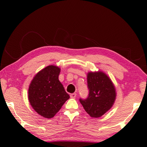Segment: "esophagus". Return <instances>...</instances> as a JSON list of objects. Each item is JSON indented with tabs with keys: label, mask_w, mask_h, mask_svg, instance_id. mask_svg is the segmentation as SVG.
I'll return each instance as SVG.
<instances>
[{
	"label": "esophagus",
	"mask_w": 147,
	"mask_h": 147,
	"mask_svg": "<svg viewBox=\"0 0 147 147\" xmlns=\"http://www.w3.org/2000/svg\"><path fill=\"white\" fill-rule=\"evenodd\" d=\"M70 96H71V98H76V93H72V94H71Z\"/></svg>",
	"instance_id": "34e87169"
}]
</instances>
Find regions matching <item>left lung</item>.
Here are the masks:
<instances>
[{"label": "left lung", "mask_w": 147, "mask_h": 147, "mask_svg": "<svg viewBox=\"0 0 147 147\" xmlns=\"http://www.w3.org/2000/svg\"><path fill=\"white\" fill-rule=\"evenodd\" d=\"M87 80L88 96L79 100L91 117H100L113 105L116 98L115 86L109 77L100 71L89 72Z\"/></svg>", "instance_id": "obj_1"}]
</instances>
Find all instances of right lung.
Listing matches in <instances>:
<instances>
[{
  "label": "right lung",
  "instance_id": "right-lung-1",
  "mask_svg": "<svg viewBox=\"0 0 147 147\" xmlns=\"http://www.w3.org/2000/svg\"><path fill=\"white\" fill-rule=\"evenodd\" d=\"M60 69L49 65L34 77L28 88V100L39 115L53 118L70 98L59 82Z\"/></svg>",
  "mask_w": 147,
  "mask_h": 147
}]
</instances>
